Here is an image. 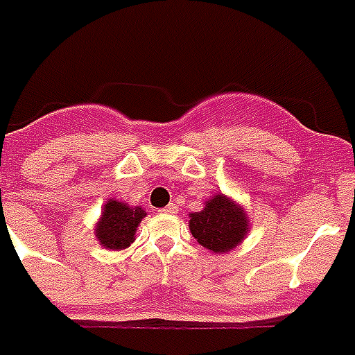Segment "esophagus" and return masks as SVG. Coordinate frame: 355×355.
<instances>
[{
	"mask_svg": "<svg viewBox=\"0 0 355 355\" xmlns=\"http://www.w3.org/2000/svg\"><path fill=\"white\" fill-rule=\"evenodd\" d=\"M160 213H164V215H171V213H177V206H175V204H169V206L162 207V209H160Z\"/></svg>",
	"mask_w": 355,
	"mask_h": 355,
	"instance_id": "obj_1",
	"label": "esophagus"
}]
</instances>
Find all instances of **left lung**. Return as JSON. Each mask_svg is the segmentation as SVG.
<instances>
[{"label":"left lung","instance_id":"obj_1","mask_svg":"<svg viewBox=\"0 0 355 355\" xmlns=\"http://www.w3.org/2000/svg\"><path fill=\"white\" fill-rule=\"evenodd\" d=\"M189 232L209 252L226 253L243 243L250 232V220L235 200L215 195L202 211L189 215Z\"/></svg>","mask_w":355,"mask_h":355}]
</instances>
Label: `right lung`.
Segmentation results:
<instances>
[{"mask_svg":"<svg viewBox=\"0 0 355 355\" xmlns=\"http://www.w3.org/2000/svg\"><path fill=\"white\" fill-rule=\"evenodd\" d=\"M148 213L140 206H128L120 200L109 198L98 220L96 239L107 250H123L135 241L138 224Z\"/></svg>","mask_w":355,"mask_h":355,"instance_id":"obj_1","label":"right lung"}]
</instances>
